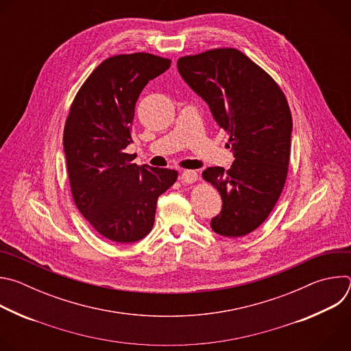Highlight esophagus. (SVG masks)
<instances>
[{"mask_svg":"<svg viewBox=\"0 0 351 351\" xmlns=\"http://www.w3.org/2000/svg\"><path fill=\"white\" fill-rule=\"evenodd\" d=\"M180 179L184 183H194L198 179V173L195 171H183Z\"/></svg>","mask_w":351,"mask_h":351,"instance_id":"esophagus-1","label":"esophagus"}]
</instances>
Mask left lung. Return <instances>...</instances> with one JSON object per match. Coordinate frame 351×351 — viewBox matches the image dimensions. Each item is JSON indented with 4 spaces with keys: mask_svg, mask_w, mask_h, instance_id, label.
Masks as SVG:
<instances>
[{
    "mask_svg": "<svg viewBox=\"0 0 351 351\" xmlns=\"http://www.w3.org/2000/svg\"><path fill=\"white\" fill-rule=\"evenodd\" d=\"M178 69L228 132L234 157L229 169L203 172L222 198L211 228L226 237L245 236L268 218L286 182L293 122L285 93L236 48L182 57Z\"/></svg>",
    "mask_w": 351,
    "mask_h": 351,
    "instance_id": "left-lung-1",
    "label": "left lung"
}]
</instances>
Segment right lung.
I'll return each mask as SVG.
<instances>
[{
	"mask_svg": "<svg viewBox=\"0 0 351 351\" xmlns=\"http://www.w3.org/2000/svg\"><path fill=\"white\" fill-rule=\"evenodd\" d=\"M171 66L148 53L121 54L99 64L79 88L64 128L73 202L106 239L133 243L153 229L158 197L178 179L167 168L138 167L133 143L136 101L144 86Z\"/></svg>",
	"mask_w": 351,
	"mask_h": 351,
	"instance_id": "obj_1",
	"label": "right lung"
}]
</instances>
